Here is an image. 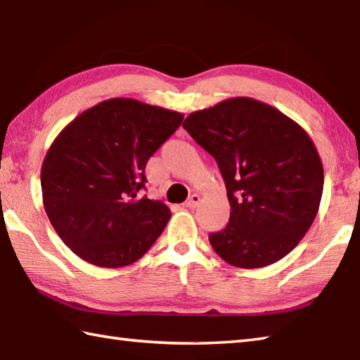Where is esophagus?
<instances>
[{
  "mask_svg": "<svg viewBox=\"0 0 360 360\" xmlns=\"http://www.w3.org/2000/svg\"><path fill=\"white\" fill-rule=\"evenodd\" d=\"M200 201H201V198H200V195H196V193H193L192 196H190V198L186 201V207H190V209H193V207H196L200 204Z\"/></svg>",
  "mask_w": 360,
  "mask_h": 360,
  "instance_id": "esophagus-1",
  "label": "esophagus"
}]
</instances>
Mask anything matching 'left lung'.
<instances>
[{
	"label": "left lung",
	"mask_w": 360,
	"mask_h": 360,
	"mask_svg": "<svg viewBox=\"0 0 360 360\" xmlns=\"http://www.w3.org/2000/svg\"><path fill=\"white\" fill-rule=\"evenodd\" d=\"M217 162L226 186V228L209 234L215 252L238 269L287 256L319 212L323 165L298 123L252 98H231L182 123Z\"/></svg>",
	"instance_id": "obj_1"
}]
</instances>
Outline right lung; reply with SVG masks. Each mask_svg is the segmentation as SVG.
Returning a JSON list of instances; mask_svg holds the SVG:
<instances>
[{"instance_id":"right-lung-1","label":"right lung","mask_w":360,"mask_h":360,"mask_svg":"<svg viewBox=\"0 0 360 360\" xmlns=\"http://www.w3.org/2000/svg\"><path fill=\"white\" fill-rule=\"evenodd\" d=\"M182 114L112 98L62 129L41 165V195L70 250L103 269L131 265L151 248L172 212L140 196L146 162L179 128Z\"/></svg>"}]
</instances>
